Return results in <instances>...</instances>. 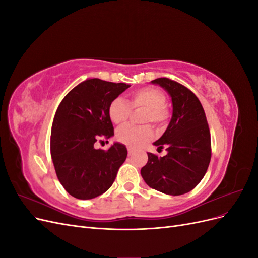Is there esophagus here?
<instances>
[{"instance_id": "34e87169", "label": "esophagus", "mask_w": 258, "mask_h": 258, "mask_svg": "<svg viewBox=\"0 0 258 258\" xmlns=\"http://www.w3.org/2000/svg\"><path fill=\"white\" fill-rule=\"evenodd\" d=\"M127 150H128V154H129V155H131L132 153H134V148H132L131 146H128Z\"/></svg>"}]
</instances>
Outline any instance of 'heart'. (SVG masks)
<instances>
[{
    "instance_id": "obj_1",
    "label": "heart",
    "mask_w": 258,
    "mask_h": 258,
    "mask_svg": "<svg viewBox=\"0 0 258 258\" xmlns=\"http://www.w3.org/2000/svg\"><path fill=\"white\" fill-rule=\"evenodd\" d=\"M163 93L152 87L140 88L130 95L129 104L122 98H115L108 105V117L113 123L121 126L129 118L131 108H144L143 122L161 124L169 117V111L165 104ZM154 136L150 124L144 126H126L117 132V140L130 146H140L150 141Z\"/></svg>"
}]
</instances>
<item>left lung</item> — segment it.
Here are the masks:
<instances>
[{
	"mask_svg": "<svg viewBox=\"0 0 258 258\" xmlns=\"http://www.w3.org/2000/svg\"><path fill=\"white\" fill-rule=\"evenodd\" d=\"M172 100V118L165 134L154 142L167 155L147 153L141 169L145 183L160 192L178 196L192 190L204 178L211 160V136L206 113L199 99L185 86L161 77L152 81Z\"/></svg>",
	"mask_w": 258,
	"mask_h": 258,
	"instance_id": "left-lung-1",
	"label": "left lung"
}]
</instances>
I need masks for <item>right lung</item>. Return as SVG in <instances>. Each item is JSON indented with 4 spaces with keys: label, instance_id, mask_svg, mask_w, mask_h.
<instances>
[{
    "label": "right lung",
    "instance_id": "add662e5",
    "mask_svg": "<svg viewBox=\"0 0 258 258\" xmlns=\"http://www.w3.org/2000/svg\"><path fill=\"white\" fill-rule=\"evenodd\" d=\"M130 85L90 79L74 87L54 115L50 154L59 182L71 196L87 200L105 192L127 158V148L114 143L97 150V140L114 136L108 105Z\"/></svg>",
    "mask_w": 258,
    "mask_h": 258
}]
</instances>
